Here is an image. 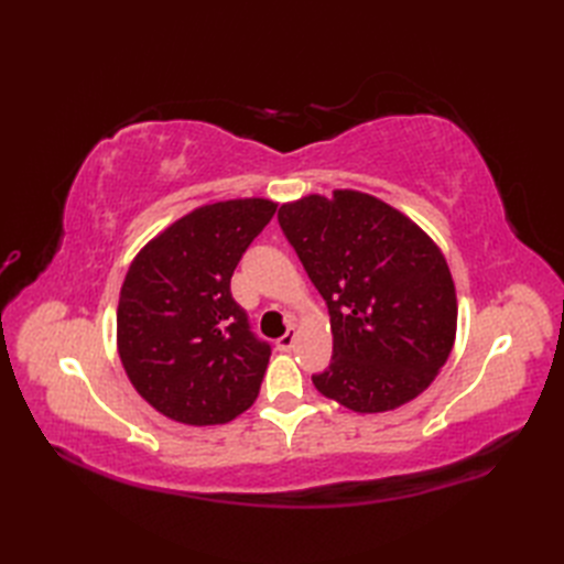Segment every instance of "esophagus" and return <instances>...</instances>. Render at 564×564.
I'll return each mask as SVG.
<instances>
[{"mask_svg": "<svg viewBox=\"0 0 564 564\" xmlns=\"http://www.w3.org/2000/svg\"><path fill=\"white\" fill-rule=\"evenodd\" d=\"M294 344H296V329L294 327H289L286 329V334L284 336H280L278 340H275V346H278V350H282V352H289L294 348Z\"/></svg>", "mask_w": 564, "mask_h": 564, "instance_id": "esophagus-1", "label": "esophagus"}]
</instances>
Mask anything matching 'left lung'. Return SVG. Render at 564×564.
Segmentation results:
<instances>
[{"mask_svg": "<svg viewBox=\"0 0 564 564\" xmlns=\"http://www.w3.org/2000/svg\"><path fill=\"white\" fill-rule=\"evenodd\" d=\"M278 220L332 317L334 355L315 388L360 414L421 395L456 336L454 280L440 247L412 218L357 191L286 202Z\"/></svg>", "mask_w": 564, "mask_h": 564, "instance_id": "1", "label": "left lung"}]
</instances>
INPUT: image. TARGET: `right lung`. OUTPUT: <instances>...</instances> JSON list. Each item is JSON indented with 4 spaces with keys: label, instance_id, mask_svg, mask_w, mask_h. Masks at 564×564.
<instances>
[{
    "label": "right lung",
    "instance_id": "1",
    "mask_svg": "<svg viewBox=\"0 0 564 564\" xmlns=\"http://www.w3.org/2000/svg\"><path fill=\"white\" fill-rule=\"evenodd\" d=\"M275 209L263 197L204 204L131 261L117 352L139 395L166 419L228 423L259 398L270 346L249 329L230 278Z\"/></svg>",
    "mask_w": 564,
    "mask_h": 564
}]
</instances>
